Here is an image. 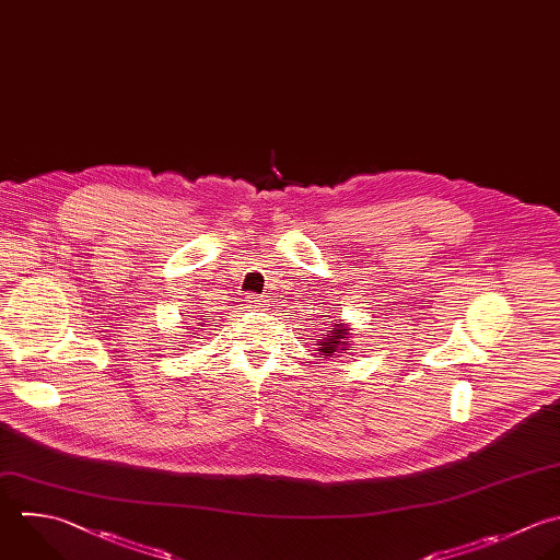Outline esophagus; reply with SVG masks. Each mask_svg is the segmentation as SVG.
<instances>
[{
  "label": "esophagus",
  "mask_w": 560,
  "mask_h": 560,
  "mask_svg": "<svg viewBox=\"0 0 560 560\" xmlns=\"http://www.w3.org/2000/svg\"><path fill=\"white\" fill-rule=\"evenodd\" d=\"M247 306L249 308H262L265 306V300L260 295H247Z\"/></svg>",
  "instance_id": "obj_1"
}]
</instances>
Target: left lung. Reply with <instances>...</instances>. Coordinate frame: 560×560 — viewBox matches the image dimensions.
<instances>
[{
    "label": "left lung",
    "mask_w": 560,
    "mask_h": 560,
    "mask_svg": "<svg viewBox=\"0 0 560 560\" xmlns=\"http://www.w3.org/2000/svg\"><path fill=\"white\" fill-rule=\"evenodd\" d=\"M328 317V315H326ZM348 335H350V326L339 319V322H332V326L326 330V335H322L317 339V350L319 354H324L326 359L341 352V350H350V341H348Z\"/></svg>",
    "instance_id": "left-lung-1"
}]
</instances>
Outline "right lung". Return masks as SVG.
Instances as JSON below:
<instances>
[{"mask_svg":"<svg viewBox=\"0 0 560 560\" xmlns=\"http://www.w3.org/2000/svg\"><path fill=\"white\" fill-rule=\"evenodd\" d=\"M199 326H201V324H199Z\"/></svg>","mask_w":560,"mask_h":560,"instance_id":"right-lung-1","label":"right lung"}]
</instances>
